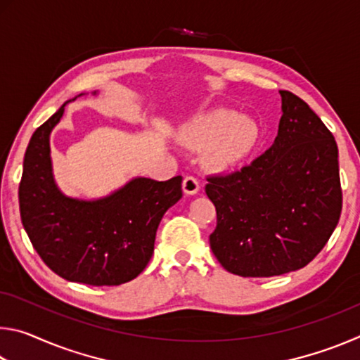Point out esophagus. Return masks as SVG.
Returning a JSON list of instances; mask_svg holds the SVG:
<instances>
[{"label":"esophagus","instance_id":"obj_1","mask_svg":"<svg viewBox=\"0 0 360 360\" xmlns=\"http://www.w3.org/2000/svg\"><path fill=\"white\" fill-rule=\"evenodd\" d=\"M182 191H184L186 195H197L200 191L198 181L192 178V176H187V178L182 181Z\"/></svg>","mask_w":360,"mask_h":360}]
</instances>
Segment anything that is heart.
<instances>
[{"label": "heart", "instance_id": "obj_1", "mask_svg": "<svg viewBox=\"0 0 360 360\" xmlns=\"http://www.w3.org/2000/svg\"><path fill=\"white\" fill-rule=\"evenodd\" d=\"M181 139L193 150L205 149V163L212 172L229 173L257 148L260 129L252 117L219 108L182 125Z\"/></svg>", "mask_w": 360, "mask_h": 360}]
</instances>
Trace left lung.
Returning a JSON list of instances; mask_svg holds the SVG:
<instances>
[{
	"mask_svg": "<svg viewBox=\"0 0 360 360\" xmlns=\"http://www.w3.org/2000/svg\"><path fill=\"white\" fill-rule=\"evenodd\" d=\"M279 95L283 115L271 148L241 172L206 184L217 211L212 252L245 278L300 270L326 246L341 212L333 135L302 98L288 90Z\"/></svg>",
	"mask_w": 360,
	"mask_h": 360,
	"instance_id": "8db88e82",
	"label": "left lung"
}]
</instances>
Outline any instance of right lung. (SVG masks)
Here are the masks:
<instances>
[{"mask_svg":"<svg viewBox=\"0 0 360 360\" xmlns=\"http://www.w3.org/2000/svg\"><path fill=\"white\" fill-rule=\"evenodd\" d=\"M77 96L63 103L30 139L19 187L20 217L36 252L58 276L89 285H119L148 265L158 224L182 197V178L158 182L136 176L105 197L66 195L53 176L51 133Z\"/></svg>","mask_w":360,"mask_h":360,"instance_id":"1","label":"right lung"}]
</instances>
